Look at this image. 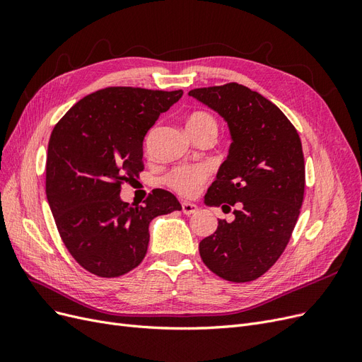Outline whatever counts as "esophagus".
<instances>
[{
    "instance_id": "obj_1",
    "label": "esophagus",
    "mask_w": 362,
    "mask_h": 362,
    "mask_svg": "<svg viewBox=\"0 0 362 362\" xmlns=\"http://www.w3.org/2000/svg\"><path fill=\"white\" fill-rule=\"evenodd\" d=\"M181 206H182V213H184V214H187V216L194 214L196 211H198V205H196V204H192V202H187V201L181 202Z\"/></svg>"
}]
</instances>
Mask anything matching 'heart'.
Segmentation results:
<instances>
[{"mask_svg": "<svg viewBox=\"0 0 362 362\" xmlns=\"http://www.w3.org/2000/svg\"><path fill=\"white\" fill-rule=\"evenodd\" d=\"M185 128H187L192 139L204 134L217 136L216 119L205 112H194L185 119ZM208 178V170L204 168H177L166 177L169 187L177 190L182 196H193L199 192L201 185Z\"/></svg>", "mask_w": 362, "mask_h": 362, "instance_id": "b5f03b06", "label": "heart"}]
</instances>
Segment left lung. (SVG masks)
I'll return each mask as SVG.
<instances>
[{"instance_id": "8db88e82", "label": "left lung", "mask_w": 362, "mask_h": 362, "mask_svg": "<svg viewBox=\"0 0 362 362\" xmlns=\"http://www.w3.org/2000/svg\"><path fill=\"white\" fill-rule=\"evenodd\" d=\"M218 116L231 134L228 157L205 194V205L235 206L199 243L205 266L233 282L259 278L286 249L300 213L305 163L298 131L258 92L229 83L189 92Z\"/></svg>"}]
</instances>
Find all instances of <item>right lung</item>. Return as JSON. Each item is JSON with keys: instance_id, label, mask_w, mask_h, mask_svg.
<instances>
[{"instance_id": "add662e5", "label": "right lung", "mask_w": 362, "mask_h": 362, "mask_svg": "<svg viewBox=\"0 0 362 362\" xmlns=\"http://www.w3.org/2000/svg\"><path fill=\"white\" fill-rule=\"evenodd\" d=\"M182 96L140 87H107L84 96L54 128L47 158V199L60 237L81 267L116 278L137 267L154 217L180 211L157 189L145 205L120 199L124 181L144 170V139Z\"/></svg>"}]
</instances>
